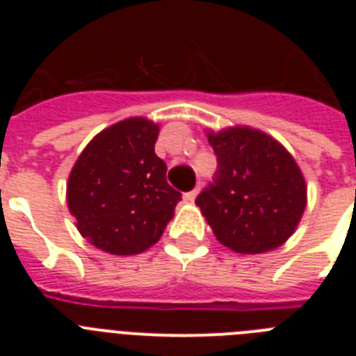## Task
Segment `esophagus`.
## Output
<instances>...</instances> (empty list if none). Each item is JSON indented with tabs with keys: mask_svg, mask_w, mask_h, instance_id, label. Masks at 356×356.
I'll return each mask as SVG.
<instances>
[{
	"mask_svg": "<svg viewBox=\"0 0 356 356\" xmlns=\"http://www.w3.org/2000/svg\"><path fill=\"white\" fill-rule=\"evenodd\" d=\"M197 193H200V188H194V191H191V193H187L185 194V201H187V203H194V201H196V196H197Z\"/></svg>",
	"mask_w": 356,
	"mask_h": 356,
	"instance_id": "34e87169",
	"label": "esophagus"
}]
</instances>
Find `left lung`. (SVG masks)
<instances>
[{
	"label": "left lung",
	"instance_id": "obj_1",
	"mask_svg": "<svg viewBox=\"0 0 356 356\" xmlns=\"http://www.w3.org/2000/svg\"><path fill=\"white\" fill-rule=\"evenodd\" d=\"M207 139L219 169L196 205L217 241L241 254L285 244L307 209V184L294 156L251 127L207 130Z\"/></svg>",
	"mask_w": 356,
	"mask_h": 356
}]
</instances>
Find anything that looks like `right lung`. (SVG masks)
<instances>
[{"mask_svg":"<svg viewBox=\"0 0 356 356\" xmlns=\"http://www.w3.org/2000/svg\"><path fill=\"white\" fill-rule=\"evenodd\" d=\"M160 127L128 118L90 140L72 165L67 209L81 237L97 250L130 257L160 241L181 194L165 180L155 153Z\"/></svg>","mask_w":356,"mask_h":356,"instance_id":"add662e5","label":"right lung"}]
</instances>
